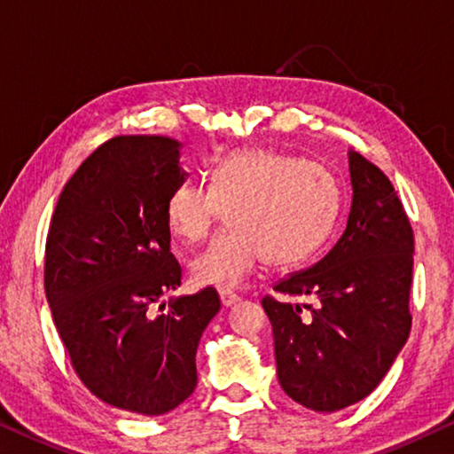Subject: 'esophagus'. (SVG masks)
Instances as JSON below:
<instances>
[{"instance_id":"1","label":"esophagus","mask_w":454,"mask_h":454,"mask_svg":"<svg viewBox=\"0 0 454 454\" xmlns=\"http://www.w3.org/2000/svg\"><path fill=\"white\" fill-rule=\"evenodd\" d=\"M220 301H222V305H224V307H232V305L239 303L240 297L230 289H220Z\"/></svg>"}]
</instances>
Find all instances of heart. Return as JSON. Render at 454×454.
Wrapping results in <instances>:
<instances>
[{
  "label": "heart",
  "mask_w": 454,
  "mask_h": 454,
  "mask_svg": "<svg viewBox=\"0 0 454 454\" xmlns=\"http://www.w3.org/2000/svg\"><path fill=\"white\" fill-rule=\"evenodd\" d=\"M224 210L232 230L210 242L190 264L200 285L232 289L262 261L275 269L305 262L333 230L340 192L327 169L275 149L232 151L215 161L210 185L177 184L165 218L184 244L210 234Z\"/></svg>",
  "instance_id": "b5f03b06"
}]
</instances>
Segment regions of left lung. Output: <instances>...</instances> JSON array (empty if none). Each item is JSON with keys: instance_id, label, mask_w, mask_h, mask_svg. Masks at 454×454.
I'll use <instances>...</instances> for the list:
<instances>
[{"instance_id": "left-lung-1", "label": "left lung", "mask_w": 454, "mask_h": 454, "mask_svg": "<svg viewBox=\"0 0 454 454\" xmlns=\"http://www.w3.org/2000/svg\"><path fill=\"white\" fill-rule=\"evenodd\" d=\"M348 160L354 200L341 239L317 264L275 286L313 303L262 299L278 382L317 412L348 408L376 390L412 327V226L384 171L356 149Z\"/></svg>"}]
</instances>
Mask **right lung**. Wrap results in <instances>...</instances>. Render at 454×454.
I'll return each mask as SVG.
<instances>
[{"instance_id": "obj_1", "label": "right lung", "mask_w": 454, "mask_h": 454, "mask_svg": "<svg viewBox=\"0 0 454 454\" xmlns=\"http://www.w3.org/2000/svg\"><path fill=\"white\" fill-rule=\"evenodd\" d=\"M182 147L163 135L105 141L64 185L48 228L44 289L72 368L97 398L133 414L190 398L200 337L220 311L206 286L153 313L182 285L165 218L190 176Z\"/></svg>"}]
</instances>
